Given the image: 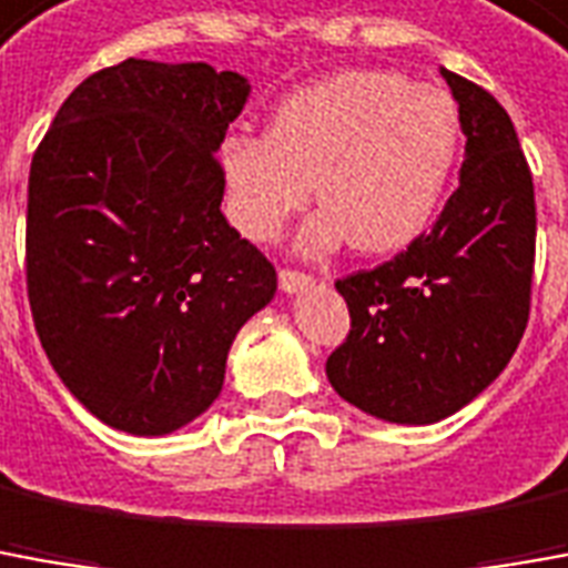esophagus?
<instances>
[{
    "mask_svg": "<svg viewBox=\"0 0 568 568\" xmlns=\"http://www.w3.org/2000/svg\"><path fill=\"white\" fill-rule=\"evenodd\" d=\"M277 284H281V291L284 293H300L312 284V277L303 275V272H293V268H281V272H277Z\"/></svg>",
    "mask_w": 568,
    "mask_h": 568,
    "instance_id": "obj_1",
    "label": "esophagus"
}]
</instances>
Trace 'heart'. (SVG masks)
<instances>
[{
	"label": "heart",
	"mask_w": 568,
	"mask_h": 568,
	"mask_svg": "<svg viewBox=\"0 0 568 568\" xmlns=\"http://www.w3.org/2000/svg\"><path fill=\"white\" fill-rule=\"evenodd\" d=\"M464 154L457 101L439 85L386 68H349L277 98L268 132H234L219 148L229 216L250 241L272 244L306 206L322 210L300 250L322 256L352 241L396 253L429 229Z\"/></svg>",
	"instance_id": "1"
}]
</instances>
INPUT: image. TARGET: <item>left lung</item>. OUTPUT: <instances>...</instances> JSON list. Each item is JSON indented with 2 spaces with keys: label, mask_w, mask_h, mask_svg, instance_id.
<instances>
[{
  "label": "left lung",
  "mask_w": 568,
  "mask_h": 568,
  "mask_svg": "<svg viewBox=\"0 0 568 568\" xmlns=\"http://www.w3.org/2000/svg\"><path fill=\"white\" fill-rule=\"evenodd\" d=\"M467 148L433 232L396 260L336 281L352 331L327 358L339 398L386 424L424 426L486 393L529 322L535 187L507 111L442 68Z\"/></svg>",
  "instance_id": "left-lung-1"
}]
</instances>
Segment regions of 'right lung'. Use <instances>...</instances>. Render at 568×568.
I'll list each match as a JSON object with an SVG mask.
<instances>
[{"label":"right lung","mask_w":568,"mask_h":568,"mask_svg":"<svg viewBox=\"0 0 568 568\" xmlns=\"http://www.w3.org/2000/svg\"><path fill=\"white\" fill-rule=\"evenodd\" d=\"M250 80L126 58L82 80L33 154L27 293L54 374L101 424L166 436L222 393L272 262L222 216L216 151Z\"/></svg>","instance_id":"add662e5"}]
</instances>
